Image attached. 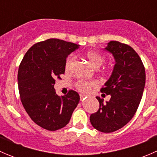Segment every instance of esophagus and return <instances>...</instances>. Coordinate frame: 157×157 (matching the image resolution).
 Returning a JSON list of instances; mask_svg holds the SVG:
<instances>
[{
  "instance_id": "obj_1",
  "label": "esophagus",
  "mask_w": 157,
  "mask_h": 157,
  "mask_svg": "<svg viewBox=\"0 0 157 157\" xmlns=\"http://www.w3.org/2000/svg\"><path fill=\"white\" fill-rule=\"evenodd\" d=\"M80 99H81V100H84V99H86V96L83 94H80Z\"/></svg>"
}]
</instances>
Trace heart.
Here are the masks:
<instances>
[{"label": "heart", "mask_w": 157, "mask_h": 157, "mask_svg": "<svg viewBox=\"0 0 157 157\" xmlns=\"http://www.w3.org/2000/svg\"><path fill=\"white\" fill-rule=\"evenodd\" d=\"M86 56L87 58L92 65L95 67H99L104 62V57L100 53L95 51H90L86 52ZM75 56L73 55L67 57L65 61V71L67 72L71 71L74 62H75ZM98 86L97 81L94 80H80L76 83V87L78 89L80 92L83 93H90L92 89Z\"/></svg>", "instance_id": "1"}]
</instances>
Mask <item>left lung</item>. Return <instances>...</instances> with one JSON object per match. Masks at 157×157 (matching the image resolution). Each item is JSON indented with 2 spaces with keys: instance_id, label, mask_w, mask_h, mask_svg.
<instances>
[{
  "instance_id": "left-lung-1",
  "label": "left lung",
  "mask_w": 157,
  "mask_h": 157,
  "mask_svg": "<svg viewBox=\"0 0 157 157\" xmlns=\"http://www.w3.org/2000/svg\"><path fill=\"white\" fill-rule=\"evenodd\" d=\"M105 50L112 54L115 64L100 91L110 95L111 99L103 103L96 96L99 109L90 120L96 130L111 133L124 127L134 117L143 96L146 74L141 59L129 45L111 41Z\"/></svg>"
}]
</instances>
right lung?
<instances>
[{
  "mask_svg": "<svg viewBox=\"0 0 157 157\" xmlns=\"http://www.w3.org/2000/svg\"><path fill=\"white\" fill-rule=\"evenodd\" d=\"M78 48L72 42L49 39L33 45L20 63L17 80L22 104L44 129L57 131L67 125L79 103L76 91L60 96L54 88L55 79L64 74L67 57Z\"/></svg>",
  "mask_w": 157,
  "mask_h": 157,
  "instance_id": "add662e5",
  "label": "right lung"
}]
</instances>
